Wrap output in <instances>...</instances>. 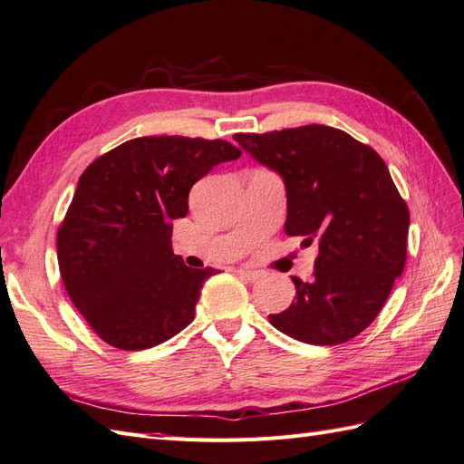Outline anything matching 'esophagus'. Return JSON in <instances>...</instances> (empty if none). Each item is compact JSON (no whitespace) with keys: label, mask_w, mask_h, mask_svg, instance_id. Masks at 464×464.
<instances>
[{"label":"esophagus","mask_w":464,"mask_h":464,"mask_svg":"<svg viewBox=\"0 0 464 464\" xmlns=\"http://www.w3.org/2000/svg\"><path fill=\"white\" fill-rule=\"evenodd\" d=\"M237 275H239L245 280H248V282H255V280H258L260 272L258 270H251V268H239V270H237Z\"/></svg>","instance_id":"34e87169"}]
</instances>
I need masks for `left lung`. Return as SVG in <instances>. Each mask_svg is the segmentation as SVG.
<instances>
[{"label":"left lung","mask_w":464,"mask_h":464,"mask_svg":"<svg viewBox=\"0 0 464 464\" xmlns=\"http://www.w3.org/2000/svg\"><path fill=\"white\" fill-rule=\"evenodd\" d=\"M286 184L284 231L319 243L312 282L295 284L288 310L268 315L284 335L339 345L371 325L406 266L410 209L386 162L327 125L233 137Z\"/></svg>","instance_id":"left-lung-1"}]
</instances>
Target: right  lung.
<instances>
[{
  "label": "right lung",
  "mask_w": 464,
  "mask_h": 464,
  "mask_svg": "<svg viewBox=\"0 0 464 464\" xmlns=\"http://www.w3.org/2000/svg\"><path fill=\"white\" fill-rule=\"evenodd\" d=\"M241 150L221 139H130L82 172L56 233L70 300L96 335L121 351L169 341L194 322L213 268L172 253V221L188 216L192 186Z\"/></svg>",
  "instance_id": "obj_1"
}]
</instances>
